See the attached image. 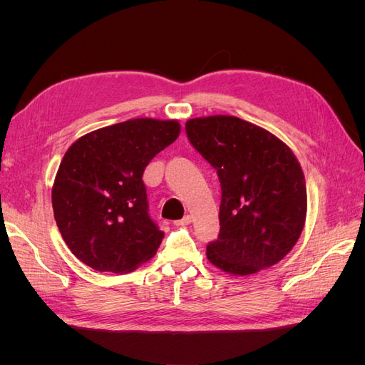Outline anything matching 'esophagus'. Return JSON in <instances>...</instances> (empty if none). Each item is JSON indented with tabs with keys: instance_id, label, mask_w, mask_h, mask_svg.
<instances>
[{
	"instance_id": "34e87169",
	"label": "esophagus",
	"mask_w": 365,
	"mask_h": 365,
	"mask_svg": "<svg viewBox=\"0 0 365 365\" xmlns=\"http://www.w3.org/2000/svg\"><path fill=\"white\" fill-rule=\"evenodd\" d=\"M192 222V216H189V215H187V216H184L182 219H178V220H175V225L176 227H184V225H189Z\"/></svg>"
}]
</instances>
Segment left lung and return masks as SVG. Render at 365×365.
Here are the masks:
<instances>
[{"label": "left lung", "instance_id": "1", "mask_svg": "<svg viewBox=\"0 0 365 365\" xmlns=\"http://www.w3.org/2000/svg\"><path fill=\"white\" fill-rule=\"evenodd\" d=\"M185 134L216 169L220 182L219 235L207 257L235 275L269 268L300 237L306 181L292 150L271 132L231 115L192 118Z\"/></svg>", "mask_w": 365, "mask_h": 365}]
</instances>
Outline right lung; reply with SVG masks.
I'll list each match as a JSON object with an SVG mask.
<instances>
[{
	"instance_id": "right-lung-1",
	"label": "right lung",
	"mask_w": 365,
	"mask_h": 365,
	"mask_svg": "<svg viewBox=\"0 0 365 365\" xmlns=\"http://www.w3.org/2000/svg\"><path fill=\"white\" fill-rule=\"evenodd\" d=\"M180 130L175 120L134 118L73 143L59 165L51 202L65 244L81 262L121 274L153 257L164 233L149 216L141 178Z\"/></svg>"
}]
</instances>
